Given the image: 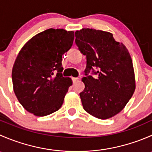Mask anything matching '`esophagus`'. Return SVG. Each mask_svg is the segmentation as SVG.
<instances>
[{
  "instance_id": "esophagus-1",
  "label": "esophagus",
  "mask_w": 152,
  "mask_h": 152,
  "mask_svg": "<svg viewBox=\"0 0 152 152\" xmlns=\"http://www.w3.org/2000/svg\"><path fill=\"white\" fill-rule=\"evenodd\" d=\"M72 79H73V83H74V82H76V81H78V80H79V78H76V77H73V78H72Z\"/></svg>"
}]
</instances>
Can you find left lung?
I'll return each mask as SVG.
<instances>
[{
  "mask_svg": "<svg viewBox=\"0 0 152 152\" xmlns=\"http://www.w3.org/2000/svg\"><path fill=\"white\" fill-rule=\"evenodd\" d=\"M75 35L76 45L87 57L86 76L82 79L85 87L79 94L82 106L97 118H110L123 110L135 90L129 52L110 32L82 28ZM93 66L98 67L96 79L87 76Z\"/></svg>",
  "mask_w": 152,
  "mask_h": 152,
  "instance_id": "1",
  "label": "left lung"
}]
</instances>
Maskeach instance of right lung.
<instances>
[{"label": "right lung", "mask_w": 152, "mask_h": 152, "mask_svg": "<svg viewBox=\"0 0 152 152\" xmlns=\"http://www.w3.org/2000/svg\"><path fill=\"white\" fill-rule=\"evenodd\" d=\"M73 39V31L49 28L31 38L20 50L12 67V84L17 99L28 113L42 117L62 107L73 83L62 76V58Z\"/></svg>", "instance_id": "1"}]
</instances>
